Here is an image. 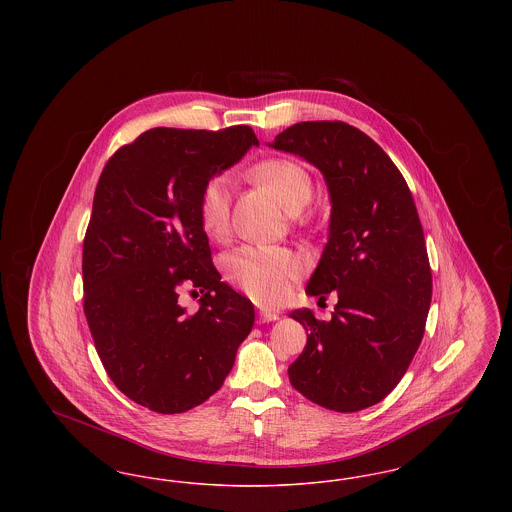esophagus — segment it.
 Here are the masks:
<instances>
[{"label":"esophagus","mask_w":512,"mask_h":512,"mask_svg":"<svg viewBox=\"0 0 512 512\" xmlns=\"http://www.w3.org/2000/svg\"><path fill=\"white\" fill-rule=\"evenodd\" d=\"M278 318L276 311L270 309H259V322H274Z\"/></svg>","instance_id":"1"}]
</instances>
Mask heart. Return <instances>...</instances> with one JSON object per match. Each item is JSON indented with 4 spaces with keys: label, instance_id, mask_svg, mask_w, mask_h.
<instances>
[{
    "label": "heart",
    "instance_id": "heart-1",
    "mask_svg": "<svg viewBox=\"0 0 512 512\" xmlns=\"http://www.w3.org/2000/svg\"><path fill=\"white\" fill-rule=\"evenodd\" d=\"M251 176L265 184L284 209L297 213L313 195V178L303 165L286 157L261 161L251 169ZM232 186L230 178L213 176L199 197V220L207 236L224 238L230 230ZM224 267L247 295L263 305H278L292 292L293 280L303 272V259L286 247L242 245L230 251Z\"/></svg>",
    "mask_w": 512,
    "mask_h": 512
}]
</instances>
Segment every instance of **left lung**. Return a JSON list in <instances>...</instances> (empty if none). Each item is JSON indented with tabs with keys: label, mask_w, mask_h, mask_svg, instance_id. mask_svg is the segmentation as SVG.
<instances>
[{
	"label": "left lung",
	"mask_w": 512,
	"mask_h": 512,
	"mask_svg": "<svg viewBox=\"0 0 512 512\" xmlns=\"http://www.w3.org/2000/svg\"><path fill=\"white\" fill-rule=\"evenodd\" d=\"M268 147L317 167L332 205L305 293L336 292L338 305L330 320L311 309L290 315L309 330L290 382L324 409L363 411L399 384L430 311L432 272L413 195L386 151L345 122H297Z\"/></svg>",
	"instance_id": "obj_1"
}]
</instances>
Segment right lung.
Returning <instances> with one entry per match:
<instances>
[{
    "instance_id": "1",
    "label": "right lung",
    "mask_w": 512,
    "mask_h": 512,
    "mask_svg": "<svg viewBox=\"0 0 512 512\" xmlns=\"http://www.w3.org/2000/svg\"><path fill=\"white\" fill-rule=\"evenodd\" d=\"M259 146L249 126L151 128L105 165L84 238V313L115 386L161 414L220 390L255 309L211 263L199 220L203 186ZM201 289L197 314L177 303Z\"/></svg>"
}]
</instances>
